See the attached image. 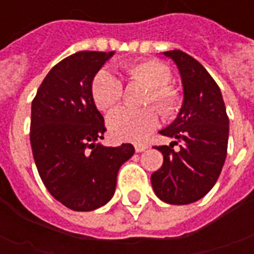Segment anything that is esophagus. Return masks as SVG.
Returning a JSON list of instances; mask_svg holds the SVG:
<instances>
[{
    "instance_id": "34e87169",
    "label": "esophagus",
    "mask_w": 254,
    "mask_h": 254,
    "mask_svg": "<svg viewBox=\"0 0 254 254\" xmlns=\"http://www.w3.org/2000/svg\"><path fill=\"white\" fill-rule=\"evenodd\" d=\"M148 148L145 144H136L134 145V149H136V152H143V151H145V149Z\"/></svg>"
}]
</instances>
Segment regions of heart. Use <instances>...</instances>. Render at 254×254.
Listing matches in <instances>:
<instances>
[{
    "instance_id": "heart-1",
    "label": "heart",
    "mask_w": 254,
    "mask_h": 254,
    "mask_svg": "<svg viewBox=\"0 0 254 254\" xmlns=\"http://www.w3.org/2000/svg\"><path fill=\"white\" fill-rule=\"evenodd\" d=\"M127 76L148 87L144 103H154L165 117H173L181 106V95L170 83L171 72L165 64L155 60H143L127 64ZM91 95L100 111H110L122 98V84L107 69L95 74L91 84ZM159 122V114L154 107L132 110L120 107L107 118V129L111 137L120 141H140L154 130Z\"/></svg>"
}]
</instances>
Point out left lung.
<instances>
[{
    "label": "left lung",
    "instance_id": "1",
    "mask_svg": "<svg viewBox=\"0 0 254 254\" xmlns=\"http://www.w3.org/2000/svg\"><path fill=\"white\" fill-rule=\"evenodd\" d=\"M163 56L178 67L184 102L176 120L159 132L176 141L156 147L163 165L151 184L162 201L184 205L202 198L218 181L227 155L229 117L218 84L201 64L181 50ZM178 142L183 145L174 151Z\"/></svg>",
    "mask_w": 254,
    "mask_h": 254
}]
</instances>
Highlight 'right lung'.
I'll return each mask as SVG.
<instances>
[{"mask_svg":"<svg viewBox=\"0 0 254 254\" xmlns=\"http://www.w3.org/2000/svg\"><path fill=\"white\" fill-rule=\"evenodd\" d=\"M114 52H77L47 73L31 106V148L42 181L73 211H94L114 196L132 144L105 147L103 117L91 84Z\"/></svg>","mask_w":254,"mask_h":254,"instance_id":"1","label":"right lung"}]
</instances>
